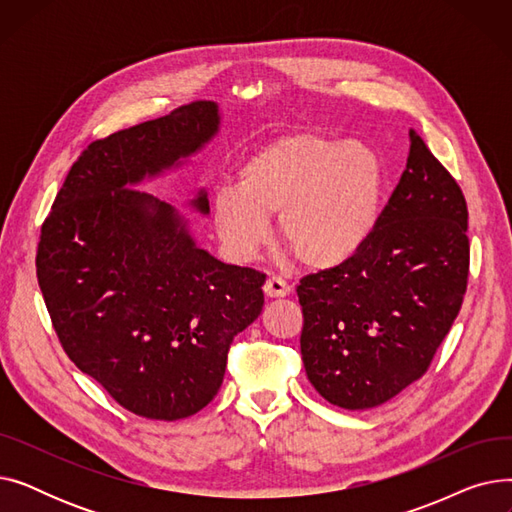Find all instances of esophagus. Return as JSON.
I'll return each mask as SVG.
<instances>
[{"instance_id":"34e87169","label":"esophagus","mask_w":512,"mask_h":512,"mask_svg":"<svg viewBox=\"0 0 512 512\" xmlns=\"http://www.w3.org/2000/svg\"><path fill=\"white\" fill-rule=\"evenodd\" d=\"M263 292L270 299H282V297H288V294H290V284L286 280H282L280 276H270L265 280Z\"/></svg>"}]
</instances>
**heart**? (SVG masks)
<instances>
[{
  "label": "heart",
  "instance_id": "obj_1",
  "mask_svg": "<svg viewBox=\"0 0 512 512\" xmlns=\"http://www.w3.org/2000/svg\"><path fill=\"white\" fill-rule=\"evenodd\" d=\"M213 199V226L238 259L270 238V220L311 270L353 259L380 224L386 170L369 145L299 130L263 143Z\"/></svg>",
  "mask_w": 512,
  "mask_h": 512
}]
</instances>
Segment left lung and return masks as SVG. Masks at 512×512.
Segmentation results:
<instances>
[{
  "label": "left lung",
  "instance_id": "1",
  "mask_svg": "<svg viewBox=\"0 0 512 512\" xmlns=\"http://www.w3.org/2000/svg\"><path fill=\"white\" fill-rule=\"evenodd\" d=\"M409 139L407 170L367 245L297 286L307 378L342 409L384 405L419 380L467 290L463 191L415 130Z\"/></svg>",
  "mask_w": 512,
  "mask_h": 512
}]
</instances>
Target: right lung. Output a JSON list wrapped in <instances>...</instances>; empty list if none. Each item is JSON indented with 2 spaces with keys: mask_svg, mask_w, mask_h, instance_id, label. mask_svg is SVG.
<instances>
[{
  "mask_svg": "<svg viewBox=\"0 0 512 512\" xmlns=\"http://www.w3.org/2000/svg\"><path fill=\"white\" fill-rule=\"evenodd\" d=\"M220 130L213 101L91 143L41 226L37 278L66 355L130 413L176 421L218 394L265 274L199 249L186 220L134 184L180 168ZM191 205L207 215V193Z\"/></svg>",
  "mask_w": 512,
  "mask_h": 512,
  "instance_id": "right-lung-1",
  "label": "right lung"
}]
</instances>
